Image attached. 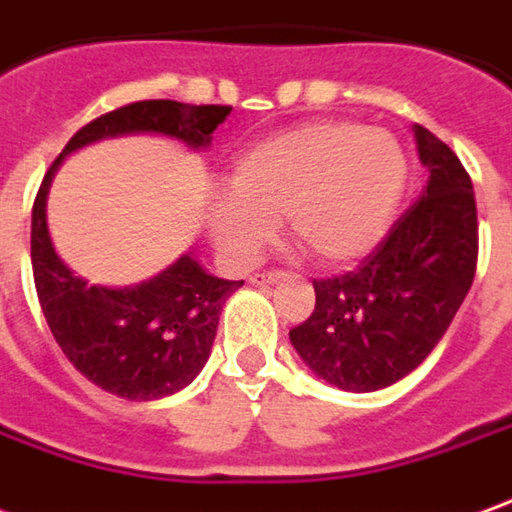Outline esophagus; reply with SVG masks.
Instances as JSON below:
<instances>
[{"label": "esophagus", "mask_w": 512, "mask_h": 512, "mask_svg": "<svg viewBox=\"0 0 512 512\" xmlns=\"http://www.w3.org/2000/svg\"><path fill=\"white\" fill-rule=\"evenodd\" d=\"M285 274L282 271H260V274H249V282L252 285H274V282H280Z\"/></svg>", "instance_id": "esophagus-1"}]
</instances>
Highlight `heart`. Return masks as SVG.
<instances>
[{
    "label": "heart",
    "mask_w": 512,
    "mask_h": 512,
    "mask_svg": "<svg viewBox=\"0 0 512 512\" xmlns=\"http://www.w3.org/2000/svg\"><path fill=\"white\" fill-rule=\"evenodd\" d=\"M407 180L402 146L355 121H310L246 149L207 227L227 263L249 266L285 216L296 244L327 266L366 257L385 238Z\"/></svg>",
    "instance_id": "b5f03b06"
}]
</instances>
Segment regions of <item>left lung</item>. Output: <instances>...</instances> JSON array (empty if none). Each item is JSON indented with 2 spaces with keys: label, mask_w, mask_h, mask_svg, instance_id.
<instances>
[{
  "label": "left lung",
  "mask_w": 512,
  "mask_h": 512,
  "mask_svg": "<svg viewBox=\"0 0 512 512\" xmlns=\"http://www.w3.org/2000/svg\"><path fill=\"white\" fill-rule=\"evenodd\" d=\"M413 135L427 188L355 271L313 280L316 307L291 330L307 368L341 391H380L421 366L474 282L471 177L430 130Z\"/></svg>",
  "instance_id": "left-lung-1"
}]
</instances>
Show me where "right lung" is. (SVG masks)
<instances>
[{"label": "right lung", "mask_w": 512, "mask_h": 512, "mask_svg": "<svg viewBox=\"0 0 512 512\" xmlns=\"http://www.w3.org/2000/svg\"><path fill=\"white\" fill-rule=\"evenodd\" d=\"M230 110L227 105H182L171 99L132 102L110 110L71 138L38 188L30 238L38 302L71 366L113 396L152 402L194 382L210 357L221 307L244 280L213 277L188 252L138 285H88L60 260L49 238L46 196L52 177L66 155L119 135L155 132L191 149H205Z\"/></svg>", "instance_id": "1"}]
</instances>
